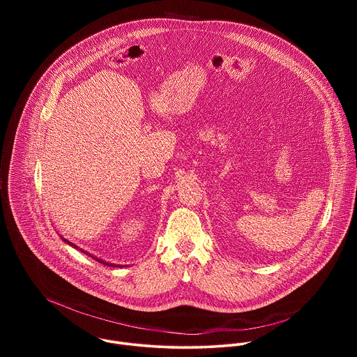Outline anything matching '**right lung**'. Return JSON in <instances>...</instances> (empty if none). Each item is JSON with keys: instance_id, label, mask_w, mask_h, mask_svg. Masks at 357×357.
I'll list each match as a JSON object with an SVG mask.
<instances>
[{"instance_id": "1", "label": "right lung", "mask_w": 357, "mask_h": 357, "mask_svg": "<svg viewBox=\"0 0 357 357\" xmlns=\"http://www.w3.org/2000/svg\"><path fill=\"white\" fill-rule=\"evenodd\" d=\"M65 241H68V240H65ZM68 243H69V241H68ZM69 244H70V245H75V244H72V243H69ZM75 247H76V245H75ZM76 248H77V247H76ZM86 254H87V256H90V254H89V252H86ZM90 257H91V259H94L93 256H90ZM94 260H97L98 263H103V264H106V266H113V264H109V263H105V261H101V260H98V259H94Z\"/></svg>"}]
</instances>
